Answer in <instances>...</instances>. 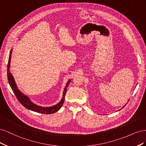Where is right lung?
I'll list each match as a JSON object with an SVG mask.
<instances>
[{
    "label": "right lung",
    "instance_id": "obj_1",
    "mask_svg": "<svg viewBox=\"0 0 146 146\" xmlns=\"http://www.w3.org/2000/svg\"><path fill=\"white\" fill-rule=\"evenodd\" d=\"M11 54H12V52L11 50L10 56H9V59H8V65H7V77H8V82H9V84L11 88V89H12L13 92H14L15 96L16 97L17 99L18 100L19 102L27 109H29L30 110H32V111L37 112V113H42V114H49L54 113L56 112L57 111H58V110L61 108V107H62V105L64 103V97H65L64 96L66 93V90H66V87L68 86L70 80H69L67 83V85H66V86L65 88L64 92H63V98L58 104H56V105L53 106V107H39V106H38L34 104L33 103H32V102L30 100L28 97L24 95L23 93H21V92L19 91V90L17 88L16 85V83L14 80V78H13L12 75L11 74V73L10 72V62H11L10 61H11Z\"/></svg>",
    "mask_w": 146,
    "mask_h": 146
}]
</instances>
